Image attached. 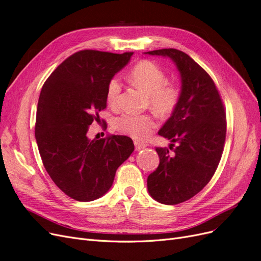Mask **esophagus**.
<instances>
[{
    "mask_svg": "<svg viewBox=\"0 0 261 261\" xmlns=\"http://www.w3.org/2000/svg\"><path fill=\"white\" fill-rule=\"evenodd\" d=\"M135 149L136 150H141V149H144L145 147H147V145L146 144H144V143H140V141H135Z\"/></svg>",
    "mask_w": 261,
    "mask_h": 261,
    "instance_id": "1",
    "label": "esophagus"
}]
</instances>
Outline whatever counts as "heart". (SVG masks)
Listing matches in <instances>:
<instances>
[{"label": "heart", "mask_w": 261, "mask_h": 261, "mask_svg": "<svg viewBox=\"0 0 261 261\" xmlns=\"http://www.w3.org/2000/svg\"><path fill=\"white\" fill-rule=\"evenodd\" d=\"M128 80L133 86L147 94V106L160 116H169L175 111L180 99V88L175 83H169L164 70L151 61H141L132 68ZM121 93L117 78L108 83L106 98L109 105H115ZM114 127L134 139L145 140L156 127L151 114H122L114 120Z\"/></svg>", "instance_id": "heart-1"}]
</instances>
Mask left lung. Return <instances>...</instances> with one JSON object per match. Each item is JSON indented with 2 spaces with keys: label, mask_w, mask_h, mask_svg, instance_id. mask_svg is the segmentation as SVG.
Returning a JSON list of instances; mask_svg holds the SVG:
<instances>
[{
  "label": "left lung",
  "mask_w": 261,
  "mask_h": 261,
  "mask_svg": "<svg viewBox=\"0 0 261 261\" xmlns=\"http://www.w3.org/2000/svg\"><path fill=\"white\" fill-rule=\"evenodd\" d=\"M146 53L170 58L180 74L178 106L158 133L171 140L173 154L156 147L159 167L147 179L154 200L177 204L198 194L215 174L225 141L224 106L212 78L189 55L176 49ZM174 142L178 146L173 148Z\"/></svg>",
  "instance_id": "left-lung-1"
}]
</instances>
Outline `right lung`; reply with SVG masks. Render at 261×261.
<instances>
[{
	"label": "right lung",
	"mask_w": 261,
	"mask_h": 261,
	"mask_svg": "<svg viewBox=\"0 0 261 261\" xmlns=\"http://www.w3.org/2000/svg\"><path fill=\"white\" fill-rule=\"evenodd\" d=\"M123 54L83 50L54 69L38 101L35 135L42 163L63 193L92 201L111 188L117 168L134 151L129 137L90 140L89 125L107 108L110 80L130 60Z\"/></svg>",
	"instance_id": "1"
}]
</instances>
